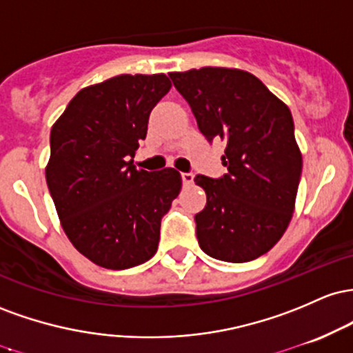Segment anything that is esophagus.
I'll use <instances>...</instances> for the list:
<instances>
[{
	"mask_svg": "<svg viewBox=\"0 0 353 353\" xmlns=\"http://www.w3.org/2000/svg\"><path fill=\"white\" fill-rule=\"evenodd\" d=\"M193 173H181V180H183L185 185H192L193 183Z\"/></svg>",
	"mask_w": 353,
	"mask_h": 353,
	"instance_id": "34e87169",
	"label": "esophagus"
}]
</instances>
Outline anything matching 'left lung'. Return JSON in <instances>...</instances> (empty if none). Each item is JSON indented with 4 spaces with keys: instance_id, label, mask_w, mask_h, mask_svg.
<instances>
[{
    "instance_id": "obj_1",
    "label": "left lung",
    "mask_w": 353,
    "mask_h": 353,
    "mask_svg": "<svg viewBox=\"0 0 353 353\" xmlns=\"http://www.w3.org/2000/svg\"><path fill=\"white\" fill-rule=\"evenodd\" d=\"M170 78L207 140L227 141V175L195 176L207 193L195 215L200 248L223 262L259 259L282 239L295 210L302 153L290 110L243 70L205 66Z\"/></svg>"
}]
</instances>
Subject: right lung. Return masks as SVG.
<instances>
[{"instance_id":"add662e5","label":"right lung","mask_w":353,"mask_h":353,"mask_svg":"<svg viewBox=\"0 0 353 353\" xmlns=\"http://www.w3.org/2000/svg\"><path fill=\"white\" fill-rule=\"evenodd\" d=\"M172 88L166 74H120L74 94L50 134L46 183L59 223L81 255L110 270L157 253L161 216L181 190L175 168L137 170L152 110Z\"/></svg>"}]
</instances>
